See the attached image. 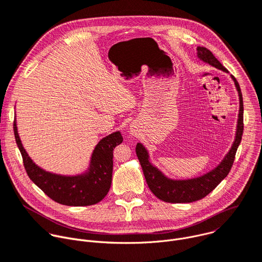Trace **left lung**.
<instances>
[{
  "label": "left lung",
  "instance_id": "8db88e82",
  "mask_svg": "<svg viewBox=\"0 0 262 262\" xmlns=\"http://www.w3.org/2000/svg\"><path fill=\"white\" fill-rule=\"evenodd\" d=\"M198 57L204 62L209 63L210 66L220 69L224 72L228 71L222 66V63L213 56V54L204 47H198ZM234 80L236 89L239 95V115L235 141L232 146L231 150L225 157V159L211 171L205 173L204 176L190 179V180H170L164 177L162 173L153 166L148 159V153L143 148L141 143L136 144V155L141 164L144 178H146L147 184L150 190L160 200L167 203H190L199 201L205 198L210 193L223 179L227 177L232 165H233L235 154L237 148L241 143L243 132H244V102L243 95L241 92V87L236 79L232 76Z\"/></svg>",
  "mask_w": 262,
  "mask_h": 262
}]
</instances>
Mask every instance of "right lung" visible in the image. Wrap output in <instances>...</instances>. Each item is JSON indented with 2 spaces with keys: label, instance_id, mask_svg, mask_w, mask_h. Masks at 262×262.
Listing matches in <instances>:
<instances>
[{
  "label": "right lung",
  "instance_id": "add662e5",
  "mask_svg": "<svg viewBox=\"0 0 262 262\" xmlns=\"http://www.w3.org/2000/svg\"><path fill=\"white\" fill-rule=\"evenodd\" d=\"M13 131L29 178L53 201L67 206H90L106 196L112 180L113 149L123 141L120 132L106 136L97 144L89 172L82 176L64 177L48 172L33 163L21 146L15 121Z\"/></svg>",
  "mask_w": 262,
  "mask_h": 262
}]
</instances>
